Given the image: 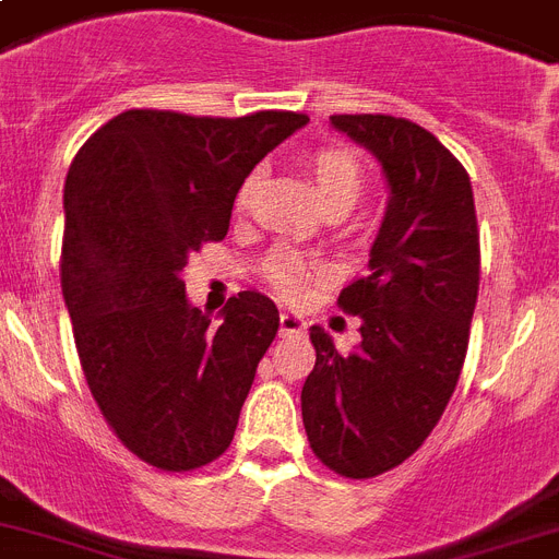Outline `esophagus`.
I'll use <instances>...</instances> for the list:
<instances>
[{
  "mask_svg": "<svg viewBox=\"0 0 559 559\" xmlns=\"http://www.w3.org/2000/svg\"><path fill=\"white\" fill-rule=\"evenodd\" d=\"M308 322L299 317V313H290V311H283L280 313V334L283 336H299L306 334Z\"/></svg>",
  "mask_w": 559,
  "mask_h": 559,
  "instance_id": "1",
  "label": "esophagus"
}]
</instances>
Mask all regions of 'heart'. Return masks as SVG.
I'll return each mask as SVG.
<instances>
[{"label":"heart","mask_w":559,"mask_h":559,"mask_svg":"<svg viewBox=\"0 0 559 559\" xmlns=\"http://www.w3.org/2000/svg\"><path fill=\"white\" fill-rule=\"evenodd\" d=\"M306 168L311 174L313 186H317V193H320V200L325 207H352L359 200L362 188H366L362 165H359V159L348 147H317L313 154H308ZM248 197H251V179L239 188L237 207H246ZM262 271H265V280H269L271 288L283 299H299L306 294L308 283H313L320 276V265L297 251L271 253Z\"/></svg>","instance_id":"obj_1"}]
</instances>
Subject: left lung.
I'll return each instance as SVG.
<instances>
[{"label": "left lung", "mask_w": 559, "mask_h": 559, "mask_svg": "<svg viewBox=\"0 0 559 559\" xmlns=\"http://www.w3.org/2000/svg\"><path fill=\"white\" fill-rule=\"evenodd\" d=\"M331 124L380 159L391 197L368 274L336 299L362 320V343L336 352L311 325L302 423L322 465L368 479L405 463L454 394L477 306L479 230L472 179L435 133L389 114H336Z\"/></svg>", "instance_id": "obj_1"}]
</instances>
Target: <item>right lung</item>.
Instances as JSON below:
<instances>
[{
    "label": "right lung",
    "instance_id": "1",
    "mask_svg": "<svg viewBox=\"0 0 559 559\" xmlns=\"http://www.w3.org/2000/svg\"><path fill=\"white\" fill-rule=\"evenodd\" d=\"M308 122L294 110L191 117L124 110L80 147L64 179L62 297L105 423L163 472L214 463L234 440L280 311L242 290L211 325L182 269L228 234L262 156Z\"/></svg>",
    "mask_w": 559,
    "mask_h": 559
}]
</instances>
